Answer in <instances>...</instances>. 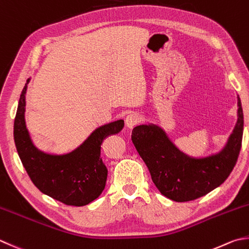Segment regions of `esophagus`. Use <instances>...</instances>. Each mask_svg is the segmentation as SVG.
I'll return each mask as SVG.
<instances>
[{"mask_svg":"<svg viewBox=\"0 0 249 249\" xmlns=\"http://www.w3.org/2000/svg\"><path fill=\"white\" fill-rule=\"evenodd\" d=\"M141 121L140 116L137 112H130V114L125 117V125L128 126L129 129H132L133 126L137 125Z\"/></svg>","mask_w":249,"mask_h":249,"instance_id":"34e87169","label":"esophagus"}]
</instances>
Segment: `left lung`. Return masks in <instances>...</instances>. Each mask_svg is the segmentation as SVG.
<instances>
[{"label":"left lung","mask_w":249,"mask_h":249,"mask_svg":"<svg viewBox=\"0 0 249 249\" xmlns=\"http://www.w3.org/2000/svg\"><path fill=\"white\" fill-rule=\"evenodd\" d=\"M237 107V121L227 144L219 153L203 158L181 152L160 126L153 124L135 126L131 139L163 196L179 203L194 200L228 179L242 146L244 117L238 96Z\"/></svg>","instance_id":"1"}]
</instances>
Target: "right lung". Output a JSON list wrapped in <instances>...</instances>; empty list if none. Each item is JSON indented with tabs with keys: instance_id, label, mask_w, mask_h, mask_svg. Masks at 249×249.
Wrapping results in <instances>:
<instances>
[{
	"instance_id": "1",
	"label": "right lung",
	"mask_w": 249,
	"mask_h": 249,
	"mask_svg": "<svg viewBox=\"0 0 249 249\" xmlns=\"http://www.w3.org/2000/svg\"><path fill=\"white\" fill-rule=\"evenodd\" d=\"M26 86L18 102L14 121V140L28 176L42 193L70 206H84L96 199L105 189L107 168L101 158V145L107 137L123 130L124 120L95 129L74 151L53 155L32 143L25 121Z\"/></svg>"
}]
</instances>
